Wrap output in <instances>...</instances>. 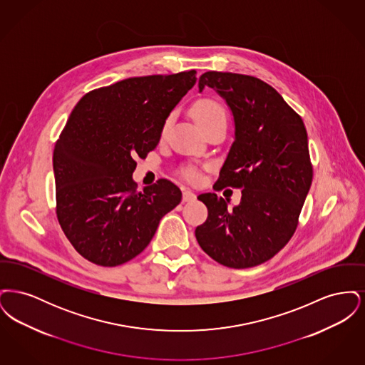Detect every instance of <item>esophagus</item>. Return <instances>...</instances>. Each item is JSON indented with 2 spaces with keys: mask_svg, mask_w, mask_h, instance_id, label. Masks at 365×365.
<instances>
[{
  "mask_svg": "<svg viewBox=\"0 0 365 365\" xmlns=\"http://www.w3.org/2000/svg\"><path fill=\"white\" fill-rule=\"evenodd\" d=\"M195 200V194L191 190H183V202H191Z\"/></svg>",
  "mask_w": 365,
  "mask_h": 365,
  "instance_id": "1",
  "label": "esophagus"
}]
</instances>
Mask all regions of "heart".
<instances>
[{
  "instance_id": "b5f03b06",
  "label": "heart",
  "mask_w": 365,
  "mask_h": 365,
  "mask_svg": "<svg viewBox=\"0 0 365 365\" xmlns=\"http://www.w3.org/2000/svg\"><path fill=\"white\" fill-rule=\"evenodd\" d=\"M191 116L192 119L195 120V123L198 124V127L201 130H205L208 127H212L215 124H226L227 116L226 110L222 105L219 104L217 101L212 100V98H202V100H198L195 104L192 105L191 108ZM173 122V116H168L163 125H161V130H160V137L164 138L170 125ZM185 176L189 179V180H197L198 179V173L195 170H187L185 173Z\"/></svg>"
}]
</instances>
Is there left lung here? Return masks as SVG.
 <instances>
[{"label":"left lung","instance_id":"obj_1","mask_svg":"<svg viewBox=\"0 0 365 365\" xmlns=\"http://www.w3.org/2000/svg\"><path fill=\"white\" fill-rule=\"evenodd\" d=\"M213 88L230 108L234 142L215 186L242 189L241 202L215 192L198 195L208 219L195 228L202 250L230 268H250L272 259L294 234L312 164L302 119L274 87L249 75L209 71L200 93Z\"/></svg>","mask_w":365,"mask_h":365}]
</instances>
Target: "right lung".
Here are the masks:
<instances>
[{"instance_id":"add662e5","label":"right lung","mask_w":365,"mask_h":365,"mask_svg":"<svg viewBox=\"0 0 365 365\" xmlns=\"http://www.w3.org/2000/svg\"><path fill=\"white\" fill-rule=\"evenodd\" d=\"M195 71L128 78L87 93L53 152L57 219L75 250L103 267L134 259L182 191L160 179L137 190L135 160L156 149L160 130L195 85Z\"/></svg>"}]
</instances>
